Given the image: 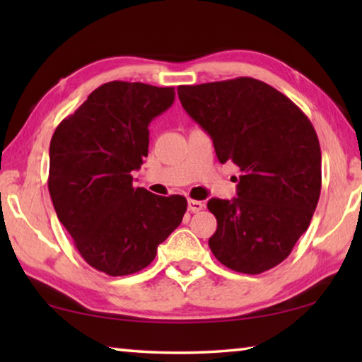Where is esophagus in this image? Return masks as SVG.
<instances>
[{"label":"esophagus","instance_id":"1","mask_svg":"<svg viewBox=\"0 0 362 362\" xmlns=\"http://www.w3.org/2000/svg\"><path fill=\"white\" fill-rule=\"evenodd\" d=\"M204 209V203L203 201H196V199H188V211L189 212H199Z\"/></svg>","mask_w":362,"mask_h":362}]
</instances>
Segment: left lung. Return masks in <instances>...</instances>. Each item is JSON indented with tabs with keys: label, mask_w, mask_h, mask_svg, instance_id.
I'll list each match as a JSON object with an SVG mask.
<instances>
[{
	"label": "left lung",
	"mask_w": 362,
	"mask_h": 362,
	"mask_svg": "<svg viewBox=\"0 0 362 362\" xmlns=\"http://www.w3.org/2000/svg\"><path fill=\"white\" fill-rule=\"evenodd\" d=\"M177 93L211 136L218 161L241 170L238 198L207 203L217 218L212 254L238 273L279 265L320 199L321 148L313 124L289 97L254 78L179 86Z\"/></svg>",
	"instance_id": "8db88e82"
}]
</instances>
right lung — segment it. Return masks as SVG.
Here are the masks:
<instances>
[{"mask_svg": "<svg viewBox=\"0 0 362 362\" xmlns=\"http://www.w3.org/2000/svg\"><path fill=\"white\" fill-rule=\"evenodd\" d=\"M174 99V88L105 83L51 139L47 187L54 209L83 259L108 276L148 267L187 211L183 196L136 188L131 174L148 156L151 119Z\"/></svg>", "mask_w": 362, "mask_h": 362, "instance_id": "right-lung-1", "label": "right lung"}]
</instances>
